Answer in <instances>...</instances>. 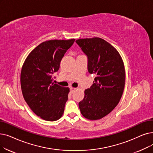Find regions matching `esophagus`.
I'll list each match as a JSON object with an SVG mask.
<instances>
[{"label":"esophagus","instance_id":"esophagus-1","mask_svg":"<svg viewBox=\"0 0 153 153\" xmlns=\"http://www.w3.org/2000/svg\"><path fill=\"white\" fill-rule=\"evenodd\" d=\"M71 93H73L74 92L76 89H77V88H71Z\"/></svg>","mask_w":153,"mask_h":153}]
</instances>
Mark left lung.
Returning a JSON list of instances; mask_svg holds the SVG:
<instances>
[{"instance_id":"left-lung-1","label":"left lung","mask_w":153,"mask_h":153,"mask_svg":"<svg viewBox=\"0 0 153 153\" xmlns=\"http://www.w3.org/2000/svg\"><path fill=\"white\" fill-rule=\"evenodd\" d=\"M88 57V69L96 77L84 91L79 109L86 119L97 120L109 114L119 103L125 84V69L118 51L99 37L76 41Z\"/></svg>"}]
</instances>
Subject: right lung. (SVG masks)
Instances as JSON below:
<instances>
[{
	"label": "right lung",
	"instance_id": "right-lung-1",
	"mask_svg": "<svg viewBox=\"0 0 153 153\" xmlns=\"http://www.w3.org/2000/svg\"><path fill=\"white\" fill-rule=\"evenodd\" d=\"M75 39L51 40L31 51L22 68L21 85L25 102L34 113L48 121L60 119L69 89L52 82L65 53Z\"/></svg>",
	"mask_w": 153,
	"mask_h": 153
}]
</instances>
